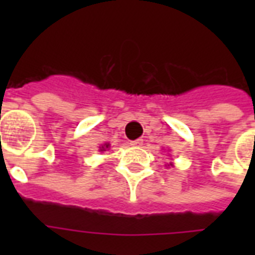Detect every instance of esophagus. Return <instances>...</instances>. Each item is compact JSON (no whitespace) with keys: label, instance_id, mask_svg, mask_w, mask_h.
<instances>
[{"label":"esophagus","instance_id":"34e87169","mask_svg":"<svg viewBox=\"0 0 255 255\" xmlns=\"http://www.w3.org/2000/svg\"><path fill=\"white\" fill-rule=\"evenodd\" d=\"M131 145H133V147H140V145H143V139L132 140Z\"/></svg>","mask_w":255,"mask_h":255}]
</instances>
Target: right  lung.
Here are the masks:
<instances>
[{"label":"right lung","instance_id":"right-lung-1","mask_svg":"<svg viewBox=\"0 0 255 255\" xmlns=\"http://www.w3.org/2000/svg\"><path fill=\"white\" fill-rule=\"evenodd\" d=\"M107 148H110V144H104L103 147L100 148V151L103 152V151H106V149H107Z\"/></svg>","mask_w":255,"mask_h":255}]
</instances>
